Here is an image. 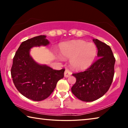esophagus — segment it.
Instances as JSON below:
<instances>
[{
    "label": "esophagus",
    "instance_id": "obj_1",
    "mask_svg": "<svg viewBox=\"0 0 128 128\" xmlns=\"http://www.w3.org/2000/svg\"><path fill=\"white\" fill-rule=\"evenodd\" d=\"M72 74V72L69 70V69H66L64 72V77H68Z\"/></svg>",
    "mask_w": 128,
    "mask_h": 128
}]
</instances>
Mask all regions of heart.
<instances>
[{
  "label": "heart",
  "mask_w": 128,
  "mask_h": 128,
  "mask_svg": "<svg viewBox=\"0 0 128 128\" xmlns=\"http://www.w3.org/2000/svg\"><path fill=\"white\" fill-rule=\"evenodd\" d=\"M60 53L65 58L71 59L75 69L83 70L89 67L96 55V47L94 43L82 40H73L62 44Z\"/></svg>",
  "instance_id": "1"
}]
</instances>
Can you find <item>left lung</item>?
<instances>
[{"label": "left lung", "mask_w": 128, "mask_h": 128, "mask_svg": "<svg viewBox=\"0 0 128 128\" xmlns=\"http://www.w3.org/2000/svg\"><path fill=\"white\" fill-rule=\"evenodd\" d=\"M98 49L96 61L83 72L73 73L76 82L71 90L80 100L92 102L103 96L111 86L114 73L115 58L108 45L93 39Z\"/></svg>", "instance_id": "left-lung-1"}]
</instances>
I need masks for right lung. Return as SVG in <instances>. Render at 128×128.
Segmentation results:
<instances>
[{
    "instance_id": "obj_1",
    "label": "right lung",
    "mask_w": 128,
    "mask_h": 128,
    "mask_svg": "<svg viewBox=\"0 0 128 128\" xmlns=\"http://www.w3.org/2000/svg\"><path fill=\"white\" fill-rule=\"evenodd\" d=\"M49 43L45 36H39L22 42L16 52L10 70L15 87L26 98L34 101L46 99L64 76L65 69L55 70L40 66L29 55L30 48Z\"/></svg>"
}]
</instances>
